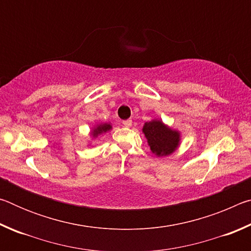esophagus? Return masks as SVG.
I'll list each match as a JSON object with an SVG mask.
<instances>
[{
  "mask_svg": "<svg viewBox=\"0 0 251 251\" xmlns=\"http://www.w3.org/2000/svg\"><path fill=\"white\" fill-rule=\"evenodd\" d=\"M123 124H124L125 127H130L131 126V120H126L123 122Z\"/></svg>",
  "mask_w": 251,
  "mask_h": 251,
  "instance_id": "1",
  "label": "esophagus"
}]
</instances>
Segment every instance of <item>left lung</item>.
<instances>
[{
  "instance_id": "left-lung-1",
  "label": "left lung",
  "mask_w": 251,
  "mask_h": 251,
  "mask_svg": "<svg viewBox=\"0 0 251 251\" xmlns=\"http://www.w3.org/2000/svg\"><path fill=\"white\" fill-rule=\"evenodd\" d=\"M142 131L147 139L151 151L157 157L172 155L180 145V131L172 128L158 118L146 122Z\"/></svg>"
}]
</instances>
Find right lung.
Returning a JSON list of instances; mask_svg holds the SVG:
<instances>
[{
    "label": "right lung",
    "mask_w": 251,
    "mask_h": 251,
    "mask_svg": "<svg viewBox=\"0 0 251 251\" xmlns=\"http://www.w3.org/2000/svg\"><path fill=\"white\" fill-rule=\"evenodd\" d=\"M112 128H113V126L109 122L99 123V124H96L94 127H93L91 133H90V136H91L92 139H95L101 134L108 133L109 130H112Z\"/></svg>",
    "instance_id": "obj_1"
}]
</instances>
